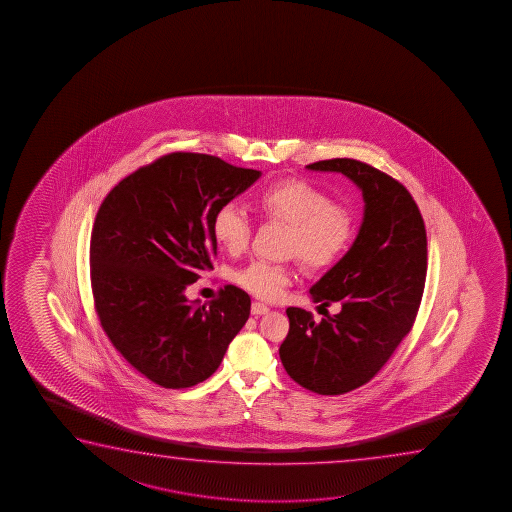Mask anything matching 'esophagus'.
Instances as JSON below:
<instances>
[{"instance_id":"obj_1","label":"esophagus","mask_w":512,"mask_h":512,"mask_svg":"<svg viewBox=\"0 0 512 512\" xmlns=\"http://www.w3.org/2000/svg\"><path fill=\"white\" fill-rule=\"evenodd\" d=\"M267 313H269V308H267L266 304H262V302H253L252 315L260 316L267 315Z\"/></svg>"}]
</instances>
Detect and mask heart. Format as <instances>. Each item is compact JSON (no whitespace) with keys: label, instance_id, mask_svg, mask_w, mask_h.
<instances>
[{"label":"heart","instance_id":"b5f03b06","mask_svg":"<svg viewBox=\"0 0 512 512\" xmlns=\"http://www.w3.org/2000/svg\"><path fill=\"white\" fill-rule=\"evenodd\" d=\"M255 204L266 217L290 227V252L309 269H325L336 264L350 245L353 225L329 194L302 180H281L260 190ZM211 232L218 245L229 253L245 250L252 236V220L236 203L218 206ZM239 287L250 294L274 301L290 281L285 266L253 260L234 274Z\"/></svg>","mask_w":512,"mask_h":512}]
</instances>
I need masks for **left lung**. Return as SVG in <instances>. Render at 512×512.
<instances>
[{
	"label": "left lung",
	"instance_id": "left-lung-1",
	"mask_svg": "<svg viewBox=\"0 0 512 512\" xmlns=\"http://www.w3.org/2000/svg\"><path fill=\"white\" fill-rule=\"evenodd\" d=\"M306 169L355 183L364 217L350 250L309 288L313 302L325 308L339 301L341 311L315 323L306 309L288 308L280 358L295 383L341 395L371 381L413 327L427 276V232L406 187L369 164L330 159Z\"/></svg>",
	"mask_w": 512,
	"mask_h": 512
}]
</instances>
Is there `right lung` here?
<instances>
[{"instance_id": "1", "label": "right lung", "mask_w": 512, "mask_h": 512, "mask_svg": "<svg viewBox=\"0 0 512 512\" xmlns=\"http://www.w3.org/2000/svg\"><path fill=\"white\" fill-rule=\"evenodd\" d=\"M262 173L204 154L164 155L134 171L99 206L91 281L101 327L136 371L189 388L217 371L250 316V297L227 285L210 306L185 290L213 269L218 206Z\"/></svg>"}]
</instances>
